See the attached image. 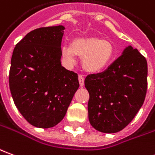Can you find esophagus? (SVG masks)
<instances>
[{
    "label": "esophagus",
    "mask_w": 155,
    "mask_h": 155,
    "mask_svg": "<svg viewBox=\"0 0 155 155\" xmlns=\"http://www.w3.org/2000/svg\"><path fill=\"white\" fill-rule=\"evenodd\" d=\"M79 82H80V85H81V87L85 84V76L83 74H79Z\"/></svg>",
    "instance_id": "1"
}]
</instances>
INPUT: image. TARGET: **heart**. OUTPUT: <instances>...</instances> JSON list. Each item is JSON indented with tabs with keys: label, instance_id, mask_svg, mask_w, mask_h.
Wrapping results in <instances>:
<instances>
[{
	"label": "heart",
	"instance_id": "heart-1",
	"mask_svg": "<svg viewBox=\"0 0 155 155\" xmlns=\"http://www.w3.org/2000/svg\"><path fill=\"white\" fill-rule=\"evenodd\" d=\"M61 54L69 64L75 62L77 54L83 58V66L85 70L90 72H98L109 64L114 52L112 45L107 41L85 38L75 40L73 44H63Z\"/></svg>",
	"mask_w": 155,
	"mask_h": 155
}]
</instances>
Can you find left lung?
<instances>
[{
    "label": "left lung",
    "mask_w": 155,
    "mask_h": 155,
    "mask_svg": "<svg viewBox=\"0 0 155 155\" xmlns=\"http://www.w3.org/2000/svg\"><path fill=\"white\" fill-rule=\"evenodd\" d=\"M147 60L128 46L104 72L85 80L88 115L96 130L114 134L126 127L143 104L148 87Z\"/></svg>",
    "instance_id": "8db88e82"
}]
</instances>
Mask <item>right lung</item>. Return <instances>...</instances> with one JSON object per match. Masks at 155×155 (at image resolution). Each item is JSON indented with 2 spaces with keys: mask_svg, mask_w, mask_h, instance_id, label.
I'll use <instances>...</instances> for the list:
<instances>
[{
  "mask_svg": "<svg viewBox=\"0 0 155 155\" xmlns=\"http://www.w3.org/2000/svg\"><path fill=\"white\" fill-rule=\"evenodd\" d=\"M63 26L28 32L14 48L9 86L14 103L32 126L61 122L80 86L78 74L61 65Z\"/></svg>",
  "mask_w": 155,
  "mask_h": 155,
  "instance_id": "right-lung-1",
  "label": "right lung"
}]
</instances>
